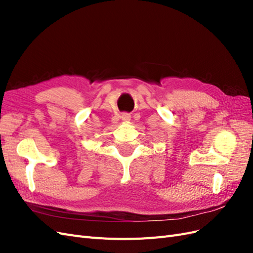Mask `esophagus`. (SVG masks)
<instances>
[{
    "instance_id": "obj_1",
    "label": "esophagus",
    "mask_w": 253,
    "mask_h": 253,
    "mask_svg": "<svg viewBox=\"0 0 253 253\" xmlns=\"http://www.w3.org/2000/svg\"><path fill=\"white\" fill-rule=\"evenodd\" d=\"M129 117H131V116H129V114H127V113H122L121 114V119L122 120H128Z\"/></svg>"
}]
</instances>
